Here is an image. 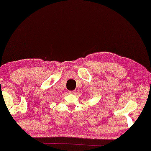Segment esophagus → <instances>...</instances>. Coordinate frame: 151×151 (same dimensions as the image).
Instances as JSON below:
<instances>
[{
	"label": "esophagus",
	"instance_id": "esophagus-1",
	"mask_svg": "<svg viewBox=\"0 0 151 151\" xmlns=\"http://www.w3.org/2000/svg\"><path fill=\"white\" fill-rule=\"evenodd\" d=\"M76 91H69V93L70 94H75L76 93Z\"/></svg>",
	"mask_w": 151,
	"mask_h": 151
}]
</instances>
